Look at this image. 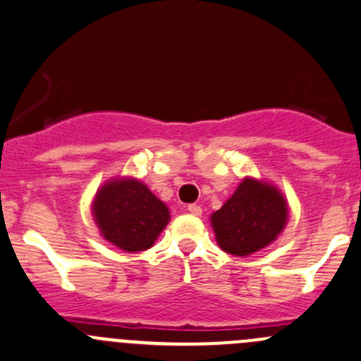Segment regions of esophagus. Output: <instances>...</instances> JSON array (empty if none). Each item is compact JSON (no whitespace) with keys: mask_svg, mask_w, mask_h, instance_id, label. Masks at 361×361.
Masks as SVG:
<instances>
[{"mask_svg":"<svg viewBox=\"0 0 361 361\" xmlns=\"http://www.w3.org/2000/svg\"><path fill=\"white\" fill-rule=\"evenodd\" d=\"M187 209H188V213H190V215H194V216H201L202 215V208L199 204H190Z\"/></svg>","mask_w":361,"mask_h":361,"instance_id":"34e87169","label":"esophagus"}]
</instances>
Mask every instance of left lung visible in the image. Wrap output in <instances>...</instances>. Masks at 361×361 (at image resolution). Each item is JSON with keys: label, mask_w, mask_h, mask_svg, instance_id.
Here are the masks:
<instances>
[{"label": "left lung", "mask_w": 361, "mask_h": 361, "mask_svg": "<svg viewBox=\"0 0 361 361\" xmlns=\"http://www.w3.org/2000/svg\"><path fill=\"white\" fill-rule=\"evenodd\" d=\"M289 219L286 195L274 183L243 178L234 194L212 213L219 247L236 257H247L274 243Z\"/></svg>", "instance_id": "left-lung-1"}]
</instances>
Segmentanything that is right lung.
<instances>
[{
  "label": "right lung",
  "mask_w": 361,
  "mask_h": 361,
  "mask_svg": "<svg viewBox=\"0 0 361 361\" xmlns=\"http://www.w3.org/2000/svg\"><path fill=\"white\" fill-rule=\"evenodd\" d=\"M92 213L104 240L125 252L153 247L169 224V208L141 180L111 178L97 190Z\"/></svg>",
  "instance_id": "obj_1"
}]
</instances>
